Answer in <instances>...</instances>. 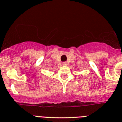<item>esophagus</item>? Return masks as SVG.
Listing matches in <instances>:
<instances>
[{
    "mask_svg": "<svg viewBox=\"0 0 122 122\" xmlns=\"http://www.w3.org/2000/svg\"><path fill=\"white\" fill-rule=\"evenodd\" d=\"M62 65H63V66H66V65H67V63H66V62H63V63H62Z\"/></svg>",
    "mask_w": 122,
    "mask_h": 122,
    "instance_id": "34e87169",
    "label": "esophagus"
}]
</instances>
